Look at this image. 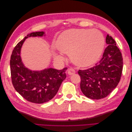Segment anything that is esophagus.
<instances>
[{"instance_id": "34e87169", "label": "esophagus", "mask_w": 132, "mask_h": 132, "mask_svg": "<svg viewBox=\"0 0 132 132\" xmlns=\"http://www.w3.org/2000/svg\"><path fill=\"white\" fill-rule=\"evenodd\" d=\"M75 73V71L74 69H68V74L69 75H71L73 74H74Z\"/></svg>"}]
</instances>
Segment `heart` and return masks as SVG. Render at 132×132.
<instances>
[{
	"label": "heart",
	"mask_w": 132,
	"mask_h": 132,
	"mask_svg": "<svg viewBox=\"0 0 132 132\" xmlns=\"http://www.w3.org/2000/svg\"><path fill=\"white\" fill-rule=\"evenodd\" d=\"M105 39L96 30L71 29L63 32L55 41L57 49L69 55L71 62L79 67L86 68L95 64L100 58ZM54 58L63 60L61 54L55 53Z\"/></svg>",
	"instance_id": "1"
}]
</instances>
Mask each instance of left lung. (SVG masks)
Instances as JSON below:
<instances>
[{
	"label": "left lung",
	"instance_id": "1",
	"mask_svg": "<svg viewBox=\"0 0 132 132\" xmlns=\"http://www.w3.org/2000/svg\"><path fill=\"white\" fill-rule=\"evenodd\" d=\"M108 45L102 58L96 65L86 70H79L80 89L87 97L99 100L106 97L117 86L123 69L122 54L114 39L107 35Z\"/></svg>",
	"mask_w": 132,
	"mask_h": 132
}]
</instances>
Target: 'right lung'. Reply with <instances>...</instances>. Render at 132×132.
Instances as JSON below:
<instances>
[{
    "instance_id": "obj_1",
    "label": "right lung",
    "mask_w": 132,
    "mask_h": 132,
    "mask_svg": "<svg viewBox=\"0 0 132 132\" xmlns=\"http://www.w3.org/2000/svg\"><path fill=\"white\" fill-rule=\"evenodd\" d=\"M45 35L43 31L27 35L15 46L10 58L11 80L15 89L26 100L35 103H43L52 99L66 78L67 68L62 70L49 68L41 70H31L23 64L20 54L25 39Z\"/></svg>"
}]
</instances>
